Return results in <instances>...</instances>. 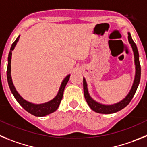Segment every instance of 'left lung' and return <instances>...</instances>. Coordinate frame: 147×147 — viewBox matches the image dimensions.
<instances>
[{
	"instance_id": "8db88e82",
	"label": "left lung",
	"mask_w": 147,
	"mask_h": 147,
	"mask_svg": "<svg viewBox=\"0 0 147 147\" xmlns=\"http://www.w3.org/2000/svg\"><path fill=\"white\" fill-rule=\"evenodd\" d=\"M128 41L129 44L131 45V47L133 48V53H134L135 59V65H136V75H135V79L133 81V84L132 86V88L128 93V94L125 96V98L123 99L120 102L117 103H115L113 105H103L101 103L97 102L96 101L94 100L89 95L88 91V87H87V83L86 81V79L83 78V92H84V96L88 103V106L92 109L94 111L99 113H105V114H109V113H113L119 111L120 110L123 109L127 106L131 101L133 96L136 92V90L138 88V84L140 83V79H141V65L139 62V55H138V48L136 47V45L133 42V39L131 37V35L128 32Z\"/></svg>"
}]
</instances>
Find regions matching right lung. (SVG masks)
Returning a JSON list of instances; mask_svg holds the SVG:
<instances>
[{
	"instance_id": "add662e5",
	"label": "right lung",
	"mask_w": 147,
	"mask_h": 147,
	"mask_svg": "<svg viewBox=\"0 0 147 147\" xmlns=\"http://www.w3.org/2000/svg\"><path fill=\"white\" fill-rule=\"evenodd\" d=\"M20 38V36L17 38L14 43L11 45L10 51H9V56H8V66H7V80L8 83H9V86L10 88L11 93L14 95V98L18 102L20 105L26 110V111L30 113L31 114L34 115L35 116H45L47 115L50 114L51 113H53L55 111L57 108H59V105H60L61 101L63 97V94H64V88H65L66 85H67V82L69 81L70 75H68L63 80L61 86L59 88V91L58 92L57 95L51 101L47 102L42 103V104H34V103L29 102L26 101V100L22 98V96L19 94L17 90H16L15 87H14V84H13L12 80H11V54H12V51L14 50V47L17 45V42H18Z\"/></svg>"
}]
</instances>
